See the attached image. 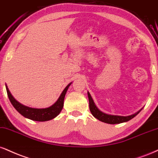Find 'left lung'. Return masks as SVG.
Returning <instances> with one entry per match:
<instances>
[{"label": "left lung", "instance_id": "1", "mask_svg": "<svg viewBox=\"0 0 158 158\" xmlns=\"http://www.w3.org/2000/svg\"><path fill=\"white\" fill-rule=\"evenodd\" d=\"M87 96L89 98V107H90V110L92 113V115L102 122L110 123V124H115V123H121L123 122H127V121L131 120L135 116H136L138 113L141 111L142 109H140L139 111L137 113L132 114V115H128V116H121V115H109V114H106L102 112L101 110L98 109L95 104L94 100L91 97L90 93L87 92Z\"/></svg>", "mask_w": 158, "mask_h": 158}]
</instances>
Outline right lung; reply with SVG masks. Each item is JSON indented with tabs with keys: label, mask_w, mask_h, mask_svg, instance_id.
Here are the masks:
<instances>
[{
	"label": "right lung",
	"mask_w": 158,
	"mask_h": 158,
	"mask_svg": "<svg viewBox=\"0 0 158 158\" xmlns=\"http://www.w3.org/2000/svg\"><path fill=\"white\" fill-rule=\"evenodd\" d=\"M71 85V82L66 86L65 88L64 89V90L62 91V94H61L57 101L53 105H51L49 107L42 108V109L31 108L19 103L18 101L13 97L12 95L11 94L7 85H6V88L8 97L9 100H10L11 103L13 105V107L16 109V110L19 113L21 114L23 116L36 121H46L54 118L62 111V107H63L64 96H65L66 92H67L68 87H69Z\"/></svg>",
	"instance_id": "obj_1"
}]
</instances>
